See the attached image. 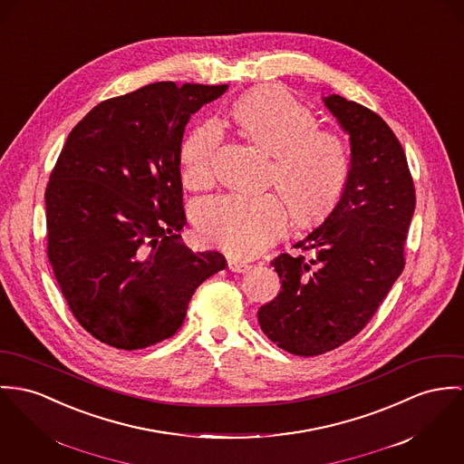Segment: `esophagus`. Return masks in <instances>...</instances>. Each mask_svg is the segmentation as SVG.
Listing matches in <instances>:
<instances>
[{"instance_id": "esophagus-1", "label": "esophagus", "mask_w": 464, "mask_h": 464, "mask_svg": "<svg viewBox=\"0 0 464 464\" xmlns=\"http://www.w3.org/2000/svg\"><path fill=\"white\" fill-rule=\"evenodd\" d=\"M227 268L231 270V272H238V274H242V272H247L250 268L249 263H246V261H240V259H229L227 261Z\"/></svg>"}]
</instances>
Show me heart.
I'll return each instance as SVG.
<instances>
[{
  "label": "heart",
  "instance_id": "b5f03b06",
  "mask_svg": "<svg viewBox=\"0 0 464 464\" xmlns=\"http://www.w3.org/2000/svg\"><path fill=\"white\" fill-rule=\"evenodd\" d=\"M231 118L249 143L272 157L266 183L277 192L224 194L196 210L199 235L235 256L270 247L287 226L316 227L337 207L352 173L348 141L318 127V116L279 86H263L240 97ZM220 134L212 123L192 130L179 148L183 183L205 188L215 177Z\"/></svg>",
  "mask_w": 464,
  "mask_h": 464
}]
</instances>
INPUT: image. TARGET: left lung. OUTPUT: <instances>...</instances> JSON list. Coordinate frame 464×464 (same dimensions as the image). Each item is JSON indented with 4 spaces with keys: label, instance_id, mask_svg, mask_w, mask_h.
I'll return each mask as SVG.
<instances>
[{
    "label": "left lung",
    "instance_id": "left-lung-1",
    "mask_svg": "<svg viewBox=\"0 0 464 464\" xmlns=\"http://www.w3.org/2000/svg\"><path fill=\"white\" fill-rule=\"evenodd\" d=\"M326 107L350 132L352 173L328 218L298 254H279L281 293L257 311L265 335L287 353L316 357L353 339L404 268L415 185L404 150L380 114L339 95Z\"/></svg>",
    "mask_w": 464,
    "mask_h": 464
}]
</instances>
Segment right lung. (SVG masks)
Segmentation results:
<instances>
[{"instance_id":"1","label":"right lung","mask_w":464,"mask_h":464,"mask_svg":"<svg viewBox=\"0 0 464 464\" xmlns=\"http://www.w3.org/2000/svg\"><path fill=\"white\" fill-rule=\"evenodd\" d=\"M226 88L160 81L107 99L51 171L47 257L73 318L104 344L132 352L173 337L196 287L226 266L179 242L183 130Z\"/></svg>"}]
</instances>
